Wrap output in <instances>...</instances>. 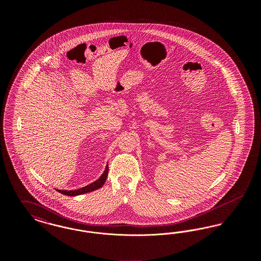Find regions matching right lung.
<instances>
[{
    "label": "right lung",
    "instance_id": "add662e5",
    "mask_svg": "<svg viewBox=\"0 0 261 261\" xmlns=\"http://www.w3.org/2000/svg\"><path fill=\"white\" fill-rule=\"evenodd\" d=\"M108 173H109V165L107 164L103 173L101 174V176L99 177L97 181H95L94 183H92V184H90V185H88V186L83 187V188H81V189L74 190V191H63V190H57V191L60 192L62 195L70 196V197L82 195V194H86V193H89V192H93V191H95V190H98L99 188H100V187L105 184V182H106V180H107V177H108Z\"/></svg>",
    "mask_w": 261,
    "mask_h": 261
}]
</instances>
